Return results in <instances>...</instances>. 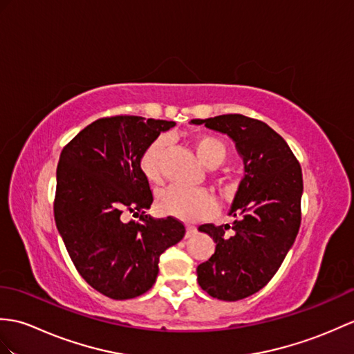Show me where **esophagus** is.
I'll use <instances>...</instances> for the list:
<instances>
[{
    "label": "esophagus",
    "mask_w": 354,
    "mask_h": 354,
    "mask_svg": "<svg viewBox=\"0 0 354 354\" xmlns=\"http://www.w3.org/2000/svg\"><path fill=\"white\" fill-rule=\"evenodd\" d=\"M196 232H197V229H196V226H192V225H187V234H185V236H187V238H190V236L196 235Z\"/></svg>",
    "instance_id": "34e87169"
}]
</instances>
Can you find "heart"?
<instances>
[{
	"label": "heart",
	"instance_id": "1",
	"mask_svg": "<svg viewBox=\"0 0 354 354\" xmlns=\"http://www.w3.org/2000/svg\"><path fill=\"white\" fill-rule=\"evenodd\" d=\"M166 145L167 138L160 136L153 138L140 155L138 169L151 183H157L161 176V158ZM194 149L199 160L209 169L218 167L227 157L225 143L209 134L197 136L194 138ZM157 207L166 216L184 220H197L209 214L214 208V202H212V197L203 190H190V188L171 185L158 194Z\"/></svg>",
	"mask_w": 354,
	"mask_h": 354
}]
</instances>
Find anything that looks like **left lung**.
Returning <instances> with one entry per match:
<instances>
[{"instance_id": "8db88e82", "label": "left lung", "mask_w": 354, "mask_h": 354, "mask_svg": "<svg viewBox=\"0 0 354 354\" xmlns=\"http://www.w3.org/2000/svg\"><path fill=\"white\" fill-rule=\"evenodd\" d=\"M192 123L227 134L243 157L244 178L229 211L236 220L232 227L199 226L214 240L216 252L197 267L203 291L236 301L264 288L294 244L301 221V167L285 140L258 119L221 114Z\"/></svg>"}]
</instances>
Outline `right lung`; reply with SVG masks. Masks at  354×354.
Masks as SVG:
<instances>
[{
    "label": "right lung",
    "instance_id": "right-lung-1",
    "mask_svg": "<svg viewBox=\"0 0 354 354\" xmlns=\"http://www.w3.org/2000/svg\"><path fill=\"white\" fill-rule=\"evenodd\" d=\"M175 125L128 114L102 118L80 131L60 153L57 229L81 277L110 299L149 291L161 253L185 235L178 218L146 214L153 196L138 169L145 147ZM127 212L139 220L123 222Z\"/></svg>",
    "mask_w": 354,
    "mask_h": 354
}]
</instances>
